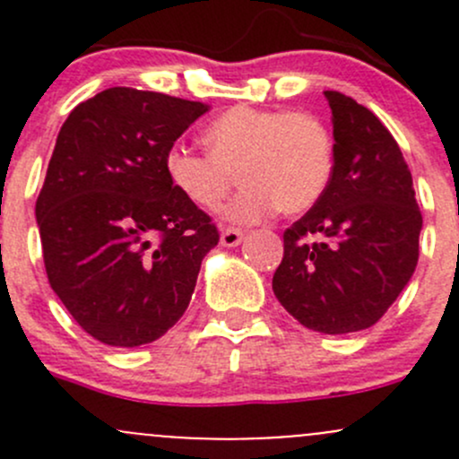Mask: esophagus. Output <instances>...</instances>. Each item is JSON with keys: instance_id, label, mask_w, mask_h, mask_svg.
Masks as SVG:
<instances>
[{"instance_id": "obj_1", "label": "esophagus", "mask_w": 459, "mask_h": 459, "mask_svg": "<svg viewBox=\"0 0 459 459\" xmlns=\"http://www.w3.org/2000/svg\"><path fill=\"white\" fill-rule=\"evenodd\" d=\"M242 239H244V233L239 229H224L221 230L220 242H221V247L233 248V247H238V244H242Z\"/></svg>"}]
</instances>
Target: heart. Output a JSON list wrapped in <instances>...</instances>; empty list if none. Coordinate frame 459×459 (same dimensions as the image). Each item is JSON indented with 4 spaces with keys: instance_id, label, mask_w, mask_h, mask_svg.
Instances as JSON below:
<instances>
[{
    "instance_id": "obj_1",
    "label": "heart",
    "mask_w": 459,
    "mask_h": 459,
    "mask_svg": "<svg viewBox=\"0 0 459 459\" xmlns=\"http://www.w3.org/2000/svg\"><path fill=\"white\" fill-rule=\"evenodd\" d=\"M204 143L208 152L169 146L166 178L188 204L215 211L238 173L242 191L226 206L229 221L255 224L277 208L304 212L331 182L333 142L316 115L233 106L208 124Z\"/></svg>"
}]
</instances>
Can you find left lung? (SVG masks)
<instances>
[{
	"instance_id": "8db88e82",
	"label": "left lung",
	"mask_w": 459,
	"mask_h": 459,
	"mask_svg": "<svg viewBox=\"0 0 459 459\" xmlns=\"http://www.w3.org/2000/svg\"><path fill=\"white\" fill-rule=\"evenodd\" d=\"M333 113V175L319 202L284 233L273 293L326 335L364 331L418 266L422 212L400 146L351 97L324 92Z\"/></svg>"
}]
</instances>
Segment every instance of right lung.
<instances>
[{
  "mask_svg": "<svg viewBox=\"0 0 459 459\" xmlns=\"http://www.w3.org/2000/svg\"><path fill=\"white\" fill-rule=\"evenodd\" d=\"M202 101L115 86L71 110L35 204L50 289L95 340L148 344L175 326L220 242L170 186L164 152Z\"/></svg>",
  "mask_w": 459,
  "mask_h": 459,
  "instance_id": "obj_1",
  "label": "right lung"
}]
</instances>
